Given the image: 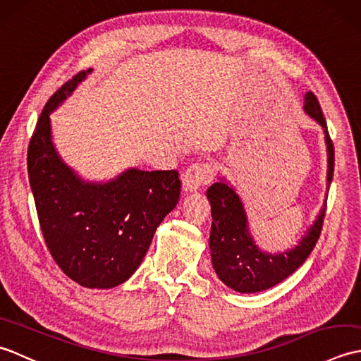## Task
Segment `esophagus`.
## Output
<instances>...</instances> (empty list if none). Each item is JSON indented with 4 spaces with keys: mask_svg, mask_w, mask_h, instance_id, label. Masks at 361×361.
<instances>
[{
    "mask_svg": "<svg viewBox=\"0 0 361 361\" xmlns=\"http://www.w3.org/2000/svg\"><path fill=\"white\" fill-rule=\"evenodd\" d=\"M214 180V167L211 163H194L186 169L183 173V188L188 192H194V190L200 189L202 186L209 185Z\"/></svg>",
    "mask_w": 361,
    "mask_h": 361,
    "instance_id": "esophagus-1",
    "label": "esophagus"
}]
</instances>
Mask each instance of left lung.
<instances>
[{
    "label": "left lung",
    "mask_w": 361,
    "mask_h": 361,
    "mask_svg": "<svg viewBox=\"0 0 361 361\" xmlns=\"http://www.w3.org/2000/svg\"><path fill=\"white\" fill-rule=\"evenodd\" d=\"M304 110L310 118L315 119L324 128L327 144V186L332 183L335 152L331 136L327 132L324 114L317 96L309 91L304 96ZM211 202L212 226L209 237V248L212 257V267L220 281L240 293H256L274 287L288 276L296 271L309 257L312 250L319 239L323 221L326 216L327 202L319 216L309 228L307 234L302 237L293 250L279 255H268L260 251L248 231V220L245 216L243 204L233 186L221 178L214 183L206 190Z\"/></svg>",
    "instance_id": "1"
}]
</instances>
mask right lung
Here are the masks:
<instances>
[{"label":"right lung","mask_w":361,"mask_h":361,"mask_svg":"<svg viewBox=\"0 0 361 361\" xmlns=\"http://www.w3.org/2000/svg\"><path fill=\"white\" fill-rule=\"evenodd\" d=\"M63 83L37 122L27 149V173L38 221L52 259L88 288H111L141 265L153 234L180 198L178 171L128 169L109 183H85L68 167L51 137L52 113L87 78Z\"/></svg>","instance_id":"add662e5"}]
</instances>
